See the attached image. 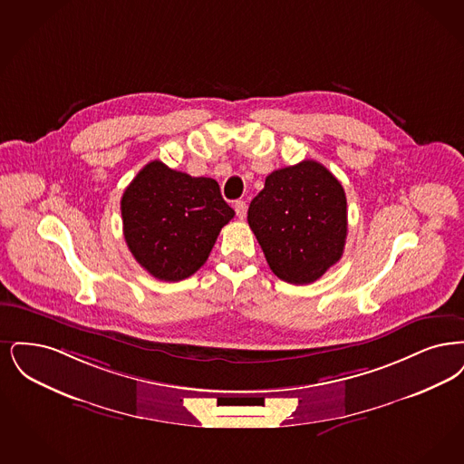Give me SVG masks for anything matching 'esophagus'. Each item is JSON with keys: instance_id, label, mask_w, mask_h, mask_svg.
Segmentation results:
<instances>
[{"instance_id": "1", "label": "esophagus", "mask_w": 464, "mask_h": 464, "mask_svg": "<svg viewBox=\"0 0 464 464\" xmlns=\"http://www.w3.org/2000/svg\"><path fill=\"white\" fill-rule=\"evenodd\" d=\"M234 208H236V213H237V217L239 218H244L246 217V211H247V204L246 201H237L234 204Z\"/></svg>"}]
</instances>
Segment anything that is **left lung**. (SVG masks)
<instances>
[{"instance_id": "1", "label": "left lung", "mask_w": 464, "mask_h": 464, "mask_svg": "<svg viewBox=\"0 0 464 464\" xmlns=\"http://www.w3.org/2000/svg\"><path fill=\"white\" fill-rule=\"evenodd\" d=\"M247 223L272 272L289 284H310L340 262L346 241L342 183L321 162L272 171L251 201Z\"/></svg>"}]
</instances>
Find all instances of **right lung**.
I'll use <instances>...</instances> for the list:
<instances>
[{
	"mask_svg": "<svg viewBox=\"0 0 464 464\" xmlns=\"http://www.w3.org/2000/svg\"><path fill=\"white\" fill-rule=\"evenodd\" d=\"M234 215L217 180L161 161L145 164L121 198L124 241L133 258L166 283L196 274Z\"/></svg>",
	"mask_w": 464,
	"mask_h": 464,
	"instance_id": "1",
	"label": "right lung"
}]
</instances>
